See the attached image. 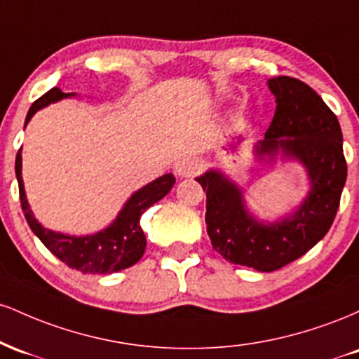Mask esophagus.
Wrapping results in <instances>:
<instances>
[{"label": "esophagus", "mask_w": 359, "mask_h": 359, "mask_svg": "<svg viewBox=\"0 0 359 359\" xmlns=\"http://www.w3.org/2000/svg\"><path fill=\"white\" fill-rule=\"evenodd\" d=\"M199 168H201V162L197 158H184L177 163L175 172H177V175L182 177L184 179V177L196 175L197 172H199Z\"/></svg>", "instance_id": "1"}]
</instances>
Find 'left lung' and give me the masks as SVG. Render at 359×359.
<instances>
[{
    "label": "left lung",
    "mask_w": 359,
    "mask_h": 359,
    "mask_svg": "<svg viewBox=\"0 0 359 359\" xmlns=\"http://www.w3.org/2000/svg\"><path fill=\"white\" fill-rule=\"evenodd\" d=\"M275 96L273 119L255 143V160L265 165L299 162L309 180L302 203L278 219H259L248 209L243 189L219 168L196 180L205 192V224L212 248L234 265L273 271L306 255L334 221L346 184L343 133L336 114L306 82L269 79Z\"/></svg>",
    "instance_id": "left-lung-1"
}]
</instances>
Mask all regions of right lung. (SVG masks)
Returning <instances> with one entry per match:
<instances>
[{
	"label": "right lung",
	"instance_id": "right-lung-1",
	"mask_svg": "<svg viewBox=\"0 0 359 359\" xmlns=\"http://www.w3.org/2000/svg\"><path fill=\"white\" fill-rule=\"evenodd\" d=\"M72 96H76V93H62L59 88H53L48 93H45L28 109L25 126L30 123V119L34 118V114L39 109L52 104V102L67 100V97ZM15 174L16 180H18L22 209L25 217H27L28 226L35 233V236L60 262H64L71 269L82 271V273L100 275H109L114 273V271L125 270L128 266L135 265L143 257L147 238L142 226H140V217L150 205L163 199L175 184V177L172 174H165L158 177V179L151 180L150 184L143 185L142 189L131 194L130 199L123 204L121 211L111 221L109 226H106L104 229L97 233L76 236V234L52 231V229H47L36 221L34 211H32L30 204H28L27 194H25L22 177V148H20L18 155H16Z\"/></svg>",
	"mask_w": 359,
	"mask_h": 359
}]
</instances>
